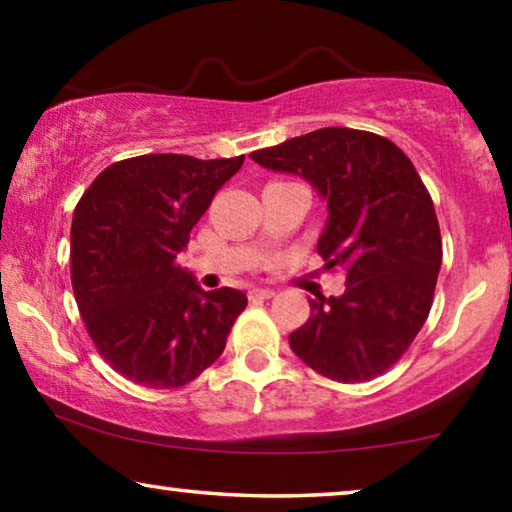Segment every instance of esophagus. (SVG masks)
<instances>
[{
    "mask_svg": "<svg viewBox=\"0 0 512 512\" xmlns=\"http://www.w3.org/2000/svg\"><path fill=\"white\" fill-rule=\"evenodd\" d=\"M275 296V291L272 289H251L249 291V300H268Z\"/></svg>",
    "mask_w": 512,
    "mask_h": 512,
    "instance_id": "obj_1",
    "label": "esophagus"
}]
</instances>
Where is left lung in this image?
I'll return each mask as SVG.
<instances>
[{
    "instance_id": "1",
    "label": "left lung",
    "mask_w": 512,
    "mask_h": 512,
    "mask_svg": "<svg viewBox=\"0 0 512 512\" xmlns=\"http://www.w3.org/2000/svg\"><path fill=\"white\" fill-rule=\"evenodd\" d=\"M251 158L300 174L324 195L317 251L328 270L347 272L340 298L310 300L291 349L342 384L387 373L422 331L443 263L436 209L412 160L391 139L354 128L307 132Z\"/></svg>"
}]
</instances>
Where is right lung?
I'll return each mask as SVG.
<instances>
[{
  "instance_id": "obj_1",
  "label": "right lung",
  "mask_w": 512,
  "mask_h": 512,
  "mask_svg": "<svg viewBox=\"0 0 512 512\" xmlns=\"http://www.w3.org/2000/svg\"><path fill=\"white\" fill-rule=\"evenodd\" d=\"M242 163L146 153L109 165L76 202V305L97 352L130 382L184 387L226 349L247 296L228 286L202 291L177 254Z\"/></svg>"
}]
</instances>
